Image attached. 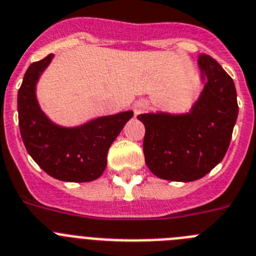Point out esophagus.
Segmentation results:
<instances>
[{
	"label": "esophagus",
	"mask_w": 256,
	"mask_h": 256,
	"mask_svg": "<svg viewBox=\"0 0 256 256\" xmlns=\"http://www.w3.org/2000/svg\"><path fill=\"white\" fill-rule=\"evenodd\" d=\"M150 108V103L146 99H140V100L135 102L134 104V112L135 114H140V113H144L146 110Z\"/></svg>",
	"instance_id": "1"
}]
</instances>
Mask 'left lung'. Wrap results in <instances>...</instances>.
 <instances>
[{
    "label": "left lung",
    "mask_w": 256,
    "mask_h": 256,
    "mask_svg": "<svg viewBox=\"0 0 256 256\" xmlns=\"http://www.w3.org/2000/svg\"><path fill=\"white\" fill-rule=\"evenodd\" d=\"M204 88L190 112L138 116L146 126V164L156 176L193 182L224 158L238 116L234 82L215 59L198 58Z\"/></svg>",
    "instance_id": "obj_1"
}]
</instances>
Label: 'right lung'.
I'll return each instance as SVG.
<instances>
[{"label": "right lung", "instance_id": "obj_1", "mask_svg": "<svg viewBox=\"0 0 256 256\" xmlns=\"http://www.w3.org/2000/svg\"><path fill=\"white\" fill-rule=\"evenodd\" d=\"M52 58L50 54L30 64L18 91L22 139L26 152L50 176L73 183L95 180L106 170L110 146L134 113L103 116L74 128L51 121L40 106L36 86Z\"/></svg>", "mask_w": 256, "mask_h": 256}]
</instances>
